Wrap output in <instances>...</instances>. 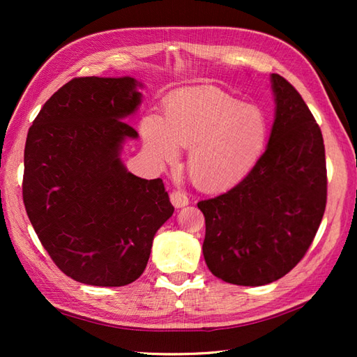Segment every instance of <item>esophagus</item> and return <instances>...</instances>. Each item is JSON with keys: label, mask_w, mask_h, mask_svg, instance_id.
I'll list each match as a JSON object with an SVG mask.
<instances>
[{"label": "esophagus", "mask_w": 357, "mask_h": 357, "mask_svg": "<svg viewBox=\"0 0 357 357\" xmlns=\"http://www.w3.org/2000/svg\"><path fill=\"white\" fill-rule=\"evenodd\" d=\"M170 201L176 208H183L188 206V196L184 192H179V190H174L170 193Z\"/></svg>", "instance_id": "obj_1"}]
</instances>
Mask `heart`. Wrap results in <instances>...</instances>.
Wrapping results in <instances>:
<instances>
[{
    "instance_id": "obj_1",
    "label": "heart",
    "mask_w": 357,
    "mask_h": 357,
    "mask_svg": "<svg viewBox=\"0 0 357 357\" xmlns=\"http://www.w3.org/2000/svg\"><path fill=\"white\" fill-rule=\"evenodd\" d=\"M144 146L153 161L172 164L190 149L187 170L204 190H225L247 178L264 155L268 121L255 105L215 87L188 89L164 104V118L142 119Z\"/></svg>"
}]
</instances>
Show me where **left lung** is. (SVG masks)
Masks as SVG:
<instances>
[{"label": "left lung", "instance_id": "left-lung-1", "mask_svg": "<svg viewBox=\"0 0 357 357\" xmlns=\"http://www.w3.org/2000/svg\"><path fill=\"white\" fill-rule=\"evenodd\" d=\"M270 82L275 121L259 162L231 190L198 202L206 218L204 259L234 285H267L294 268L327 204L321 128L290 82L278 73Z\"/></svg>", "mask_w": 357, "mask_h": 357}]
</instances>
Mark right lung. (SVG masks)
<instances>
[{
    "mask_svg": "<svg viewBox=\"0 0 357 357\" xmlns=\"http://www.w3.org/2000/svg\"><path fill=\"white\" fill-rule=\"evenodd\" d=\"M142 82L75 78L43 105L29 128L22 199L52 261L67 276L123 287L146 270L156 231L173 215L162 179H142L121 159L138 133Z\"/></svg>",
    "mask_w": 357,
    "mask_h": 357,
    "instance_id": "obj_1",
    "label": "right lung"
}]
</instances>
